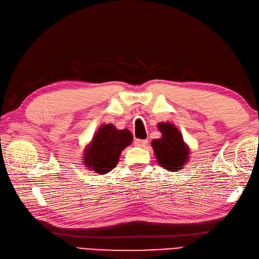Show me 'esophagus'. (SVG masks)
Returning <instances> with one entry per match:
<instances>
[{
	"label": "esophagus",
	"mask_w": 259,
	"mask_h": 259,
	"mask_svg": "<svg viewBox=\"0 0 259 259\" xmlns=\"http://www.w3.org/2000/svg\"><path fill=\"white\" fill-rule=\"evenodd\" d=\"M134 144L136 146H140V148H143V146L148 144V141H146V140H135Z\"/></svg>",
	"instance_id": "1"
}]
</instances>
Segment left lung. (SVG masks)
Masks as SVG:
<instances>
[{
    "label": "left lung",
    "mask_w": 259,
    "mask_h": 259,
    "mask_svg": "<svg viewBox=\"0 0 259 259\" xmlns=\"http://www.w3.org/2000/svg\"><path fill=\"white\" fill-rule=\"evenodd\" d=\"M158 130L161 132V138L151 143L155 159L168 171H178L189 161V146L174 124L159 123Z\"/></svg>",
    "instance_id": "1"
}]
</instances>
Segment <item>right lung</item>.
<instances>
[{"mask_svg":"<svg viewBox=\"0 0 259 259\" xmlns=\"http://www.w3.org/2000/svg\"><path fill=\"white\" fill-rule=\"evenodd\" d=\"M133 142L128 130H117L113 124H102L83 151V165L105 175L118 163L121 151Z\"/></svg>","mask_w":259,"mask_h":259,"instance_id":"obj_1","label":"right lung"}]
</instances>
